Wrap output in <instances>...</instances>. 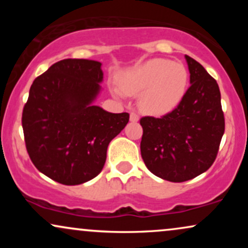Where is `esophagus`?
<instances>
[{"mask_svg":"<svg viewBox=\"0 0 248 248\" xmlns=\"http://www.w3.org/2000/svg\"><path fill=\"white\" fill-rule=\"evenodd\" d=\"M139 115L136 114V113H134V112H132L130 113V115H129V120L132 121V122H138L139 121Z\"/></svg>","mask_w":248,"mask_h":248,"instance_id":"obj_1","label":"esophagus"}]
</instances>
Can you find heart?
Returning <instances> with one entry per match:
<instances>
[{"label": "heart", "mask_w": 248, "mask_h": 248, "mask_svg": "<svg viewBox=\"0 0 248 248\" xmlns=\"http://www.w3.org/2000/svg\"><path fill=\"white\" fill-rule=\"evenodd\" d=\"M126 94L140 95L139 106L153 116L169 114L181 104L189 86V72L183 64L155 58L128 71L120 80ZM119 94L118 91H114Z\"/></svg>", "instance_id": "heart-1"}]
</instances>
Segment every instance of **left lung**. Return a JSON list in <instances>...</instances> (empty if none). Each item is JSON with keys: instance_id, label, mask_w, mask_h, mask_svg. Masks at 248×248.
<instances>
[{"instance_id": "left-lung-1", "label": "left lung", "mask_w": 248, "mask_h": 248, "mask_svg": "<svg viewBox=\"0 0 248 248\" xmlns=\"http://www.w3.org/2000/svg\"><path fill=\"white\" fill-rule=\"evenodd\" d=\"M186 61L191 85L181 104L160 119L140 120L144 164L155 176L175 183L197 177L212 166L225 130L217 81L191 57Z\"/></svg>"}]
</instances>
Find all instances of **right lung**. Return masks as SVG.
Instances as JSON below:
<instances>
[{"mask_svg": "<svg viewBox=\"0 0 248 248\" xmlns=\"http://www.w3.org/2000/svg\"><path fill=\"white\" fill-rule=\"evenodd\" d=\"M101 62L64 59L37 77L22 115L25 146L45 176L78 186L101 172L109 142L126 127L128 113L95 106L104 80Z\"/></svg>", "mask_w": 248, "mask_h": 248, "instance_id": "obj_1", "label": "right lung"}]
</instances>
